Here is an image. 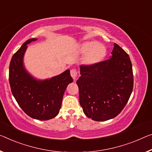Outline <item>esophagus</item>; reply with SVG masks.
<instances>
[{"mask_svg":"<svg viewBox=\"0 0 152 152\" xmlns=\"http://www.w3.org/2000/svg\"><path fill=\"white\" fill-rule=\"evenodd\" d=\"M71 75L74 80H76L77 77V71H76V69H73L71 70Z\"/></svg>","mask_w":152,"mask_h":152,"instance_id":"34e87169","label":"esophagus"}]
</instances>
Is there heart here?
<instances>
[{
    "label": "heart",
    "mask_w": 152,
    "mask_h": 152,
    "mask_svg": "<svg viewBox=\"0 0 152 152\" xmlns=\"http://www.w3.org/2000/svg\"><path fill=\"white\" fill-rule=\"evenodd\" d=\"M80 51L86 53L84 62L88 65H93L100 62L107 54L105 46L95 41H86L81 44Z\"/></svg>",
    "instance_id": "heart-1"
}]
</instances>
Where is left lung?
<instances>
[{
	"mask_svg": "<svg viewBox=\"0 0 152 152\" xmlns=\"http://www.w3.org/2000/svg\"><path fill=\"white\" fill-rule=\"evenodd\" d=\"M80 74L79 102L88 118L106 121L122 111L132 92L133 73L129 56L118 44L109 60L81 65Z\"/></svg>",
	"mask_w": 152,
	"mask_h": 152,
	"instance_id": "obj_1",
	"label": "left lung"
}]
</instances>
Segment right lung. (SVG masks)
<instances>
[{
  "label": "right lung",
  "instance_id": "1",
  "mask_svg": "<svg viewBox=\"0 0 152 152\" xmlns=\"http://www.w3.org/2000/svg\"><path fill=\"white\" fill-rule=\"evenodd\" d=\"M37 40L28 39L14 53L9 65V80L11 92L22 110L32 118L48 120L59 113L65 90L73 80L69 69L46 79H37L28 73L24 56L28 44Z\"/></svg>",
  "mask_w": 152,
  "mask_h": 152
}]
</instances>
